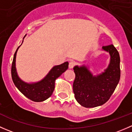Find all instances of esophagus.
<instances>
[{
	"instance_id": "1",
	"label": "esophagus",
	"mask_w": 132,
	"mask_h": 132,
	"mask_svg": "<svg viewBox=\"0 0 132 132\" xmlns=\"http://www.w3.org/2000/svg\"><path fill=\"white\" fill-rule=\"evenodd\" d=\"M74 66H75V62H72V61H71V62L69 63V68H70V69L73 68L74 67Z\"/></svg>"
}]
</instances>
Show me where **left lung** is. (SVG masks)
Returning <instances> with one entry per match:
<instances>
[{"instance_id": "1", "label": "left lung", "mask_w": 132, "mask_h": 132, "mask_svg": "<svg viewBox=\"0 0 132 132\" xmlns=\"http://www.w3.org/2000/svg\"><path fill=\"white\" fill-rule=\"evenodd\" d=\"M109 53L110 61L107 68L100 73L94 75L89 66L76 65L73 88L76 100L86 108L101 106L105 103L115 91L120 79V57L113 45L102 46Z\"/></svg>"}]
</instances>
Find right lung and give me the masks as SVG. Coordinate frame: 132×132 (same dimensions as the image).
Wrapping results in <instances>:
<instances>
[{"label": "right lung", "instance_id": "1", "mask_svg": "<svg viewBox=\"0 0 132 132\" xmlns=\"http://www.w3.org/2000/svg\"><path fill=\"white\" fill-rule=\"evenodd\" d=\"M25 37V36L23 38L22 43ZM20 46H18L14 53L12 63L11 76L13 82L18 89L27 98L36 102H43L51 96L55 88V80L68 68V62L54 66L41 80L34 82H26L20 78L16 68V53Z\"/></svg>", "mask_w": 132, "mask_h": 132}]
</instances>
